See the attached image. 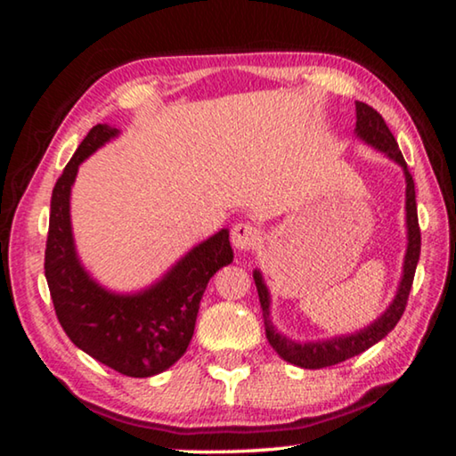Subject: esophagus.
<instances>
[{
	"instance_id": "1",
	"label": "esophagus",
	"mask_w": 456,
	"mask_h": 456,
	"mask_svg": "<svg viewBox=\"0 0 456 456\" xmlns=\"http://www.w3.org/2000/svg\"><path fill=\"white\" fill-rule=\"evenodd\" d=\"M230 239H232V245L234 248H239V251H251V248L257 247L261 236H259V230L255 228L253 224L239 222L234 224Z\"/></svg>"
}]
</instances>
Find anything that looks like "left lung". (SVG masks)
I'll return each instance as SVG.
<instances>
[{"instance_id":"left-lung-1","label":"left lung","mask_w":456,"mask_h":456,"mask_svg":"<svg viewBox=\"0 0 456 456\" xmlns=\"http://www.w3.org/2000/svg\"><path fill=\"white\" fill-rule=\"evenodd\" d=\"M354 108H357V128L354 133L361 141H365L367 145L376 147L378 151L388 155L390 159H395L398 166L403 167L404 172V183H407V253H404V264H403V278L401 284H398L395 301L390 303V307L384 311L382 315L378 317L371 326H367L359 332L348 334V336H336V338L330 340H317V342H295L286 338L278 332L276 328L272 326L270 322V292H267V286L261 278V272L255 270V286H257V295L261 309H264V323H265V336L270 340L273 351H276L280 357L289 363L303 367V370H322V367H330L336 363H342V361L354 357V354L367 351V348L376 345L388 336L395 326L401 320L404 314V307H407L411 286H413L415 278V267L417 261H419L421 253V230H419V220H417V203H415V183L413 176H411L407 161H404L401 149H398V142L395 134L390 133V128L386 126L384 118L378 114L371 105L363 102H354Z\"/></svg>"}]
</instances>
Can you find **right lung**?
Returning <instances> with one entry per match:
<instances>
[{"label":"right lung","mask_w":456,"mask_h":456,"mask_svg":"<svg viewBox=\"0 0 456 456\" xmlns=\"http://www.w3.org/2000/svg\"><path fill=\"white\" fill-rule=\"evenodd\" d=\"M116 134L118 128L108 124L93 126L53 186L45 278L55 315L80 351L122 376L149 378L172 367L189 348L209 278L232 264L234 255L224 228L134 295L105 290L86 273L74 248L70 191L78 166Z\"/></svg>","instance_id":"add662e5"}]
</instances>
